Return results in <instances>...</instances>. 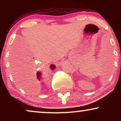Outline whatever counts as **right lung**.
Here are the masks:
<instances>
[{"mask_svg":"<svg viewBox=\"0 0 121 121\" xmlns=\"http://www.w3.org/2000/svg\"><path fill=\"white\" fill-rule=\"evenodd\" d=\"M56 68V66L54 65H53V64H52V65H51V69H55ZM40 75H41V73L40 72H37V74H36V78H37V79H39V78H40Z\"/></svg>","mask_w":121,"mask_h":121,"instance_id":"add662e5","label":"right lung"}]
</instances>
